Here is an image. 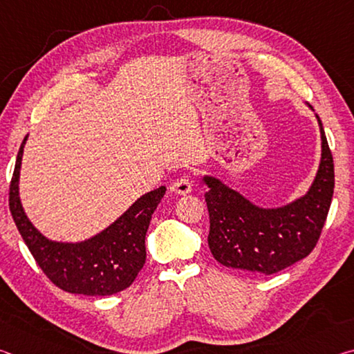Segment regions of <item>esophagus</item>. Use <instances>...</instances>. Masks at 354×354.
<instances>
[{
    "label": "esophagus",
    "mask_w": 354,
    "mask_h": 354,
    "mask_svg": "<svg viewBox=\"0 0 354 354\" xmlns=\"http://www.w3.org/2000/svg\"><path fill=\"white\" fill-rule=\"evenodd\" d=\"M171 190L176 192V194H179V195H187L192 192V181L187 176L179 178L175 183H173Z\"/></svg>",
    "instance_id": "34e87169"
}]
</instances>
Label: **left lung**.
I'll return each mask as SVG.
<instances>
[{
    "label": "left lung",
    "instance_id": "8db88e82",
    "mask_svg": "<svg viewBox=\"0 0 354 354\" xmlns=\"http://www.w3.org/2000/svg\"><path fill=\"white\" fill-rule=\"evenodd\" d=\"M310 107V106H309ZM322 159L306 195L281 207L256 206L214 176H205L207 243L221 266L273 274L306 257L319 242L334 194V162L323 131Z\"/></svg>",
    "mask_w": 354,
    "mask_h": 354
}]
</instances>
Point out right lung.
<instances>
[{
    "label": "right lung",
    "mask_w": 354,
    "mask_h": 354,
    "mask_svg": "<svg viewBox=\"0 0 354 354\" xmlns=\"http://www.w3.org/2000/svg\"><path fill=\"white\" fill-rule=\"evenodd\" d=\"M26 140L28 136L17 154L9 189V207L23 241L41 272L59 289L70 293L104 297L124 290L134 283L145 263V236L149 221L167 189L160 185L142 195L122 217L87 241L76 243L50 241L29 221L20 201L19 181Z\"/></svg>",
    "instance_id": "1"
}]
</instances>
